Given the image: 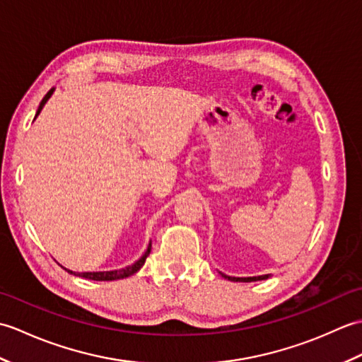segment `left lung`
<instances>
[{
	"mask_svg": "<svg viewBox=\"0 0 362 362\" xmlns=\"http://www.w3.org/2000/svg\"><path fill=\"white\" fill-rule=\"evenodd\" d=\"M222 276H224V279H227V280H230V281H243V283H250V281H258V280H267L269 276V274H266V275H258V276H230V275H226V274H222V272H219Z\"/></svg>",
	"mask_w": 362,
	"mask_h": 362,
	"instance_id": "left-lung-1",
	"label": "left lung"
}]
</instances>
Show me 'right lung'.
Masks as SVG:
<instances>
[{"mask_svg":"<svg viewBox=\"0 0 362 362\" xmlns=\"http://www.w3.org/2000/svg\"><path fill=\"white\" fill-rule=\"evenodd\" d=\"M54 90H56V88H51V90L48 91V93H46V96L42 99V103H40V105H38V110H37V113H35V118L38 117V115H40V112H42V109L45 107V104L48 103V99L52 96ZM35 118H34V119H35ZM151 245H152V243L149 241L148 249H146V252L143 253V255H141L140 258H138L134 264L126 266V267H122V269H115V271H103V272H73V271H70V269H65V271H66L68 274L76 275V276H83V279L95 280V281H112V280L126 279V276H130V275L136 274V272L140 271V269L143 267L146 258H148L149 253H151Z\"/></svg>","mask_w":362,"mask_h":362,"instance_id":"1","label":"right lung"}]
</instances>
